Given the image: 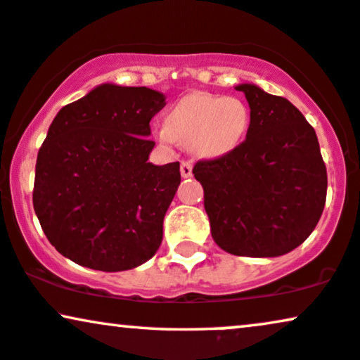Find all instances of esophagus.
Wrapping results in <instances>:
<instances>
[{
  "label": "esophagus",
  "instance_id": "obj_1",
  "mask_svg": "<svg viewBox=\"0 0 360 360\" xmlns=\"http://www.w3.org/2000/svg\"><path fill=\"white\" fill-rule=\"evenodd\" d=\"M181 176L183 177H191L193 176V165L189 161L181 162Z\"/></svg>",
  "mask_w": 360,
  "mask_h": 360
}]
</instances>
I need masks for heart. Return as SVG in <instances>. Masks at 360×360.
<instances>
[{
    "mask_svg": "<svg viewBox=\"0 0 360 360\" xmlns=\"http://www.w3.org/2000/svg\"><path fill=\"white\" fill-rule=\"evenodd\" d=\"M248 126L249 108L243 99L193 93L172 104L158 138L191 146L198 156L219 158L238 146Z\"/></svg>",
    "mask_w": 360,
    "mask_h": 360,
    "instance_id": "b5f03b06",
    "label": "heart"
}]
</instances>
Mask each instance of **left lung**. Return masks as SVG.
<instances>
[{"label":"left lung","instance_id":"8db88e82","mask_svg":"<svg viewBox=\"0 0 360 360\" xmlns=\"http://www.w3.org/2000/svg\"><path fill=\"white\" fill-rule=\"evenodd\" d=\"M251 108L248 134L224 156L201 159L212 239L234 256L276 257L306 240L326 206L327 171L316 131L285 98L240 84Z\"/></svg>","mask_w":360,"mask_h":360}]
</instances>
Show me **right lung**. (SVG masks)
Segmentation results:
<instances>
[{"mask_svg":"<svg viewBox=\"0 0 360 360\" xmlns=\"http://www.w3.org/2000/svg\"><path fill=\"white\" fill-rule=\"evenodd\" d=\"M166 106L149 88L103 84L58 112L36 159L33 206L56 251L94 271L134 269L161 245L179 162H148L149 122Z\"/></svg>","mask_w":360,"mask_h":360,"instance_id":"add662e5","label":"right lung"}]
</instances>
